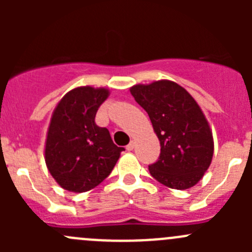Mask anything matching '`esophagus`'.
Listing matches in <instances>:
<instances>
[{"label":"esophagus","instance_id":"esophagus-1","mask_svg":"<svg viewBox=\"0 0 252 252\" xmlns=\"http://www.w3.org/2000/svg\"><path fill=\"white\" fill-rule=\"evenodd\" d=\"M126 150H128V151H131V150L134 149V141H130L129 142L128 145H126Z\"/></svg>","mask_w":252,"mask_h":252}]
</instances>
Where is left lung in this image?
Segmentation results:
<instances>
[{"mask_svg": "<svg viewBox=\"0 0 252 252\" xmlns=\"http://www.w3.org/2000/svg\"><path fill=\"white\" fill-rule=\"evenodd\" d=\"M136 102L151 119L161 154L150 164V174L166 187H194L210 167L213 139L201 108L174 81L159 80L130 89Z\"/></svg>", "mask_w": 252, "mask_h": 252, "instance_id": "left-lung-1", "label": "left lung"}]
</instances>
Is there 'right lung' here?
<instances>
[{
  "instance_id": "1",
  "label": "right lung",
  "mask_w": 252,
  "mask_h": 252,
  "mask_svg": "<svg viewBox=\"0 0 252 252\" xmlns=\"http://www.w3.org/2000/svg\"><path fill=\"white\" fill-rule=\"evenodd\" d=\"M108 90L81 86L56 107L48 128L45 161L56 182L68 191L94 189L111 174L124 147L113 144L107 128L95 123Z\"/></svg>"
}]
</instances>
